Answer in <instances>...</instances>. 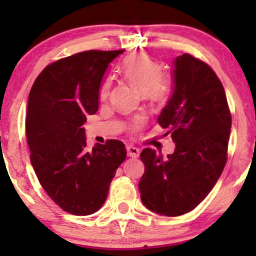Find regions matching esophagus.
Listing matches in <instances>:
<instances>
[{"mask_svg": "<svg viewBox=\"0 0 256 256\" xmlns=\"http://www.w3.org/2000/svg\"><path fill=\"white\" fill-rule=\"evenodd\" d=\"M126 150H128V155L131 158H138L140 156V149L136 148L134 146H126Z\"/></svg>", "mask_w": 256, "mask_h": 256, "instance_id": "obj_1", "label": "esophagus"}]
</instances>
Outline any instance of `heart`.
<instances>
[{
  "label": "heart",
  "instance_id": "b5f03b06",
  "mask_svg": "<svg viewBox=\"0 0 256 256\" xmlns=\"http://www.w3.org/2000/svg\"><path fill=\"white\" fill-rule=\"evenodd\" d=\"M122 73L128 84L150 101L164 102L167 98L170 91L168 82L162 78V70L160 64L146 55L136 54L126 58L122 66ZM110 89L112 82L107 79L100 89V98L102 101L108 98ZM142 124V118L136 119L130 125L131 130H137Z\"/></svg>",
  "mask_w": 256,
  "mask_h": 256
}]
</instances>
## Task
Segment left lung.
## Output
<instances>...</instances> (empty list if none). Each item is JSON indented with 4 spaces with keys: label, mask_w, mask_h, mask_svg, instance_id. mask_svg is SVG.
Returning a JSON list of instances; mask_svg holds the SVG:
<instances>
[{
    "label": "left lung",
    "mask_w": 256,
    "mask_h": 256,
    "mask_svg": "<svg viewBox=\"0 0 256 256\" xmlns=\"http://www.w3.org/2000/svg\"><path fill=\"white\" fill-rule=\"evenodd\" d=\"M172 80L158 122L176 149L166 158L150 148L140 152L146 170L138 184L143 204L166 216L190 212L210 192L225 167L231 131L224 88L207 64L177 56Z\"/></svg>",
    "instance_id": "1"
}]
</instances>
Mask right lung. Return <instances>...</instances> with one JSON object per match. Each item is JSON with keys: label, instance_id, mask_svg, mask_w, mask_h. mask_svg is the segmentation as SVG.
<instances>
[{"label": "right lung", "instance_id": "add662e5", "mask_svg": "<svg viewBox=\"0 0 256 256\" xmlns=\"http://www.w3.org/2000/svg\"><path fill=\"white\" fill-rule=\"evenodd\" d=\"M124 50H88L48 64L32 85L26 113L31 165L58 207L74 216L98 212L126 158L125 144L108 140L89 152L83 125L98 110L108 66Z\"/></svg>", "mask_w": 256, "mask_h": 256}]
</instances>
